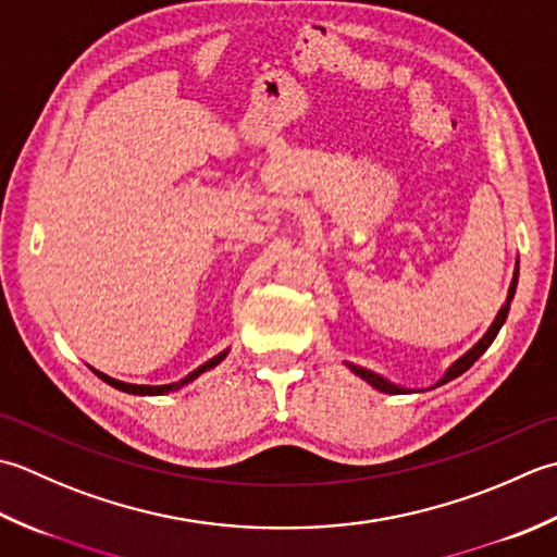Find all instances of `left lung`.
I'll list each match as a JSON object with an SVG mask.
<instances>
[{"label": "left lung", "mask_w": 557, "mask_h": 557, "mask_svg": "<svg viewBox=\"0 0 557 557\" xmlns=\"http://www.w3.org/2000/svg\"><path fill=\"white\" fill-rule=\"evenodd\" d=\"M517 274L519 271H515V278H512V286H509V295H507V302L503 305V310L497 312V317H495V322H493V326L487 329L485 332V336L481 338L479 344H475L467 356H461L457 362H454V366L447 370V374L445 377H442L440 382H437V387L440 384H445V382H449V380H454V377H459L461 372H467L475 360H479L485 350H487V346H491L493 342H495V336H497V332H500V326L505 324V320H507V312H509V302H512V298H515V290H517ZM348 368L354 370L358 377H362L366 382H370L374 389H380V392H384V394H404L406 389H401V387H396V384H392V382H387L384 377H380V374H374V372H370V370H362V368H358V366H350L348 362Z\"/></svg>", "instance_id": "obj_1"}]
</instances>
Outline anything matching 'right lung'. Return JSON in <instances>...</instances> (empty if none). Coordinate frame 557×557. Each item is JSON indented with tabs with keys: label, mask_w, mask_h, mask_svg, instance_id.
<instances>
[{
	"label": "right lung",
	"mask_w": 557,
	"mask_h": 557,
	"mask_svg": "<svg viewBox=\"0 0 557 557\" xmlns=\"http://www.w3.org/2000/svg\"><path fill=\"white\" fill-rule=\"evenodd\" d=\"M228 356V350H223V354H219L215 358H211L209 362H203L201 368H197L195 372L191 374H187L185 380H180V382H175V384H163V387H144V384H127V382H120V380H112V377H108V374H103V372H98V370H94L100 380L103 382H108L110 387H115V389H122V392H127V394H149V396H158V394H168V392H175V389H180V387H185L187 382H191V380H197L201 372H207V370H211V368H215L219 366V362Z\"/></svg>",
	"instance_id": "1"
}]
</instances>
